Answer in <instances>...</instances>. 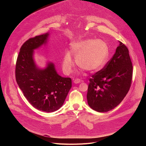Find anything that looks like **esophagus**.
I'll return each mask as SVG.
<instances>
[{
    "instance_id": "obj_1",
    "label": "esophagus",
    "mask_w": 146,
    "mask_h": 146,
    "mask_svg": "<svg viewBox=\"0 0 146 146\" xmlns=\"http://www.w3.org/2000/svg\"><path fill=\"white\" fill-rule=\"evenodd\" d=\"M73 82H74V84H78V83H80L81 82V81H80V79H76L73 81Z\"/></svg>"
}]
</instances>
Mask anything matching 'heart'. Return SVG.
Segmentation results:
<instances>
[{
    "mask_svg": "<svg viewBox=\"0 0 146 146\" xmlns=\"http://www.w3.org/2000/svg\"><path fill=\"white\" fill-rule=\"evenodd\" d=\"M70 48L76 64L88 72L100 70L105 66L109 56L108 46L100 39L78 40L71 44ZM73 65L72 55L67 52L62 62V69L66 74H69Z\"/></svg>",
    "mask_w": 146,
    "mask_h": 146,
    "instance_id": "obj_1",
    "label": "heart"
}]
</instances>
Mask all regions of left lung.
I'll return each mask as SVG.
<instances>
[{
  "label": "left lung",
  "mask_w": 146,
  "mask_h": 146,
  "mask_svg": "<svg viewBox=\"0 0 146 146\" xmlns=\"http://www.w3.org/2000/svg\"><path fill=\"white\" fill-rule=\"evenodd\" d=\"M113 58L90 79L87 99L93 110L109 111L122 102L128 92L133 66L127 47L121 41Z\"/></svg>",
  "instance_id": "obj_1"
}]
</instances>
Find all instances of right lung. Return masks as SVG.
I'll use <instances>...</instances> for the list:
<instances>
[{"mask_svg":"<svg viewBox=\"0 0 146 146\" xmlns=\"http://www.w3.org/2000/svg\"><path fill=\"white\" fill-rule=\"evenodd\" d=\"M50 33L31 38L20 48L15 67V78L19 88L36 109L47 113L59 109L72 87V80L59 75L52 62L39 67L34 58L35 50L46 46Z\"/></svg>","mask_w":146,"mask_h":146,"instance_id":"1","label":"right lung"}]
</instances>
